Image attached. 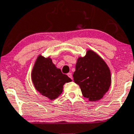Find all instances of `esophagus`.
Listing matches in <instances>:
<instances>
[{"mask_svg":"<svg viewBox=\"0 0 134 134\" xmlns=\"http://www.w3.org/2000/svg\"><path fill=\"white\" fill-rule=\"evenodd\" d=\"M67 76H68L71 79H72V73H71V72H69L68 74H67Z\"/></svg>","mask_w":134,"mask_h":134,"instance_id":"esophagus-1","label":"esophagus"}]
</instances>
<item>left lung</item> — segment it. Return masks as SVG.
Segmentation results:
<instances>
[{
	"label": "left lung",
	"mask_w": 134,
	"mask_h": 134,
	"mask_svg": "<svg viewBox=\"0 0 134 134\" xmlns=\"http://www.w3.org/2000/svg\"><path fill=\"white\" fill-rule=\"evenodd\" d=\"M73 78L83 97L92 102L100 100L111 83L108 65L98 54L90 49L87 50L84 57L77 59Z\"/></svg>",
	"instance_id": "1"
}]
</instances>
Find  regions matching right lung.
<instances>
[{
  "label": "right lung",
  "mask_w": 134,
  "mask_h": 134,
  "mask_svg": "<svg viewBox=\"0 0 134 134\" xmlns=\"http://www.w3.org/2000/svg\"><path fill=\"white\" fill-rule=\"evenodd\" d=\"M31 78L36 90L50 100L58 98L63 92V85L72 81L56 67L49 56L44 58L41 54L35 62Z\"/></svg>",
  "instance_id": "1"
}]
</instances>
